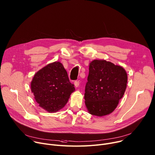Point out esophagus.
Listing matches in <instances>:
<instances>
[{
	"mask_svg": "<svg viewBox=\"0 0 155 155\" xmlns=\"http://www.w3.org/2000/svg\"><path fill=\"white\" fill-rule=\"evenodd\" d=\"M79 85H80L79 81H75L74 82V85H75V88H77V87L79 86Z\"/></svg>",
	"mask_w": 155,
	"mask_h": 155,
	"instance_id": "1",
	"label": "esophagus"
}]
</instances>
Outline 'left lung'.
<instances>
[{
	"mask_svg": "<svg viewBox=\"0 0 155 155\" xmlns=\"http://www.w3.org/2000/svg\"><path fill=\"white\" fill-rule=\"evenodd\" d=\"M127 83V74L122 67L105 60L91 61L84 96L88 112L99 117L112 113L124 94Z\"/></svg>",
	"mask_w": 155,
	"mask_h": 155,
	"instance_id": "obj_1",
	"label": "left lung"
}]
</instances>
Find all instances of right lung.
Wrapping results in <instances>:
<instances>
[{"instance_id":"right-lung-1","label":"right lung","mask_w":155,"mask_h":155,"mask_svg":"<svg viewBox=\"0 0 155 155\" xmlns=\"http://www.w3.org/2000/svg\"><path fill=\"white\" fill-rule=\"evenodd\" d=\"M31 91L39 106L52 113L65 106L75 87L70 82L62 63L55 61L35 74L31 82Z\"/></svg>"}]
</instances>
